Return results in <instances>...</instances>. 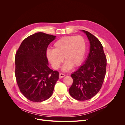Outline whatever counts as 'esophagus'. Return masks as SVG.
Returning a JSON list of instances; mask_svg holds the SVG:
<instances>
[{"instance_id":"obj_1","label":"esophagus","mask_w":125,"mask_h":125,"mask_svg":"<svg viewBox=\"0 0 125 125\" xmlns=\"http://www.w3.org/2000/svg\"><path fill=\"white\" fill-rule=\"evenodd\" d=\"M65 74L62 73H59V78H62L65 77Z\"/></svg>"}]
</instances>
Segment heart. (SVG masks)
<instances>
[{"mask_svg":"<svg viewBox=\"0 0 125 125\" xmlns=\"http://www.w3.org/2000/svg\"><path fill=\"white\" fill-rule=\"evenodd\" d=\"M86 45L84 39L81 35L67 36L59 39L54 43L53 50H48L46 56L54 69H58L64 60L63 71L70 70L72 67L81 65L83 60Z\"/></svg>","mask_w":125,"mask_h":125,"instance_id":"1","label":"heart"}]
</instances>
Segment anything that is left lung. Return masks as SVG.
<instances>
[{
	"instance_id": "8db88e82",
	"label": "left lung",
	"mask_w": 125,
	"mask_h": 125,
	"mask_svg": "<svg viewBox=\"0 0 125 125\" xmlns=\"http://www.w3.org/2000/svg\"><path fill=\"white\" fill-rule=\"evenodd\" d=\"M90 41V52L84 63L71 74L70 95L78 101L91 99L99 92L106 71V58L100 41L90 32L82 30Z\"/></svg>"
}]
</instances>
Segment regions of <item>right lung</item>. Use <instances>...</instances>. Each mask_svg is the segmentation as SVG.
Returning <instances> with one entry per match:
<instances>
[{"label": "right lung", "instance_id": "1", "mask_svg": "<svg viewBox=\"0 0 125 125\" xmlns=\"http://www.w3.org/2000/svg\"><path fill=\"white\" fill-rule=\"evenodd\" d=\"M56 36L38 32L21 43L15 57V75L20 92L29 100L41 102L53 92L59 73L48 67L47 48Z\"/></svg>", "mask_w": 125, "mask_h": 125}]
</instances>
